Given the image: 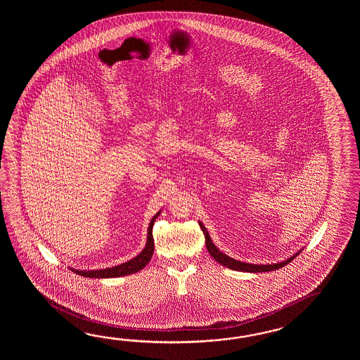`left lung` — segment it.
Here are the masks:
<instances>
[{"mask_svg":"<svg viewBox=\"0 0 360 360\" xmlns=\"http://www.w3.org/2000/svg\"><path fill=\"white\" fill-rule=\"evenodd\" d=\"M200 225V229L203 230V234L206 237V247L208 250L210 255L214 257V260L217 261L219 264H221L222 266H226V268L231 269V270H237V271H247V273H265V271H273L276 269L283 268L288 262H291L300 252L293 255L292 257H290L288 260L282 261V262H278V264H271V265H253V264H247V262H242V261L234 260L229 256H226L225 253H221L219 251V248L214 245V242L211 240L210 234L207 231L206 228L202 225V222L199 221Z\"/></svg>","mask_w":360,"mask_h":360,"instance_id":"obj_1","label":"left lung"}]
</instances>
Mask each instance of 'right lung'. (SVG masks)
<instances>
[{
    "instance_id": "add662e5",
    "label": "right lung",
    "mask_w": 360,
    "mask_h": 360,
    "mask_svg": "<svg viewBox=\"0 0 360 360\" xmlns=\"http://www.w3.org/2000/svg\"><path fill=\"white\" fill-rule=\"evenodd\" d=\"M158 217V214L154 216L152 221L149 224V229H148V240H146V248L139 253L136 257H134L132 260L127 261L121 265H117L113 268L101 269V270H75L72 269L78 276H86V278H115V276H129L132 273H138L139 270L146 268V264L150 261L153 256L154 251V239L153 224L154 220Z\"/></svg>"
}]
</instances>
